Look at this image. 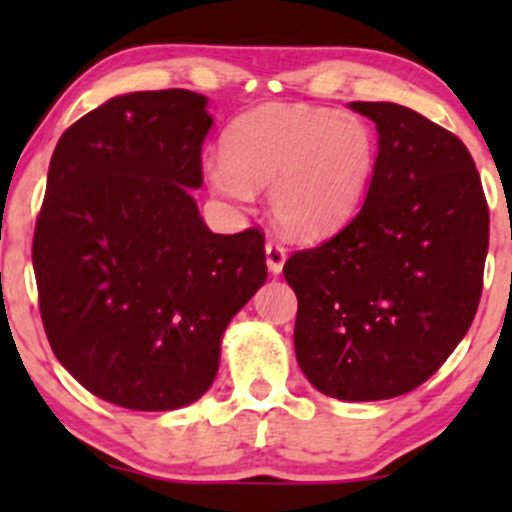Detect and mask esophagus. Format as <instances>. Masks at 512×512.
<instances>
[{"mask_svg": "<svg viewBox=\"0 0 512 512\" xmlns=\"http://www.w3.org/2000/svg\"><path fill=\"white\" fill-rule=\"evenodd\" d=\"M264 255H267L269 272L281 274V269H284V262H286V250L281 248L279 243H274V240H267V245H264Z\"/></svg>", "mask_w": 512, "mask_h": 512, "instance_id": "obj_1", "label": "esophagus"}]
</instances>
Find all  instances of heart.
<instances>
[{"instance_id":"obj_1","label":"heart","mask_w":512,"mask_h":512,"mask_svg":"<svg viewBox=\"0 0 512 512\" xmlns=\"http://www.w3.org/2000/svg\"><path fill=\"white\" fill-rule=\"evenodd\" d=\"M378 161V144L361 117L305 105H260L238 115L221 139V156L204 158L216 195L245 204L269 190L276 226L296 240H322L361 207Z\"/></svg>"}]
</instances>
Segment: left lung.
<instances>
[{"instance_id": "1", "label": "left lung", "mask_w": 512, "mask_h": 512, "mask_svg": "<svg viewBox=\"0 0 512 512\" xmlns=\"http://www.w3.org/2000/svg\"><path fill=\"white\" fill-rule=\"evenodd\" d=\"M378 129L366 202L320 248L293 252L298 366L322 395L375 402L426 383L477 315L489 207L455 134L397 103H349Z\"/></svg>"}]
</instances>
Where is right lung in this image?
Instances as JSON below:
<instances>
[{"instance_id":"right-lung-1","label":"right lung","mask_w":512,"mask_h":512,"mask_svg":"<svg viewBox=\"0 0 512 512\" xmlns=\"http://www.w3.org/2000/svg\"><path fill=\"white\" fill-rule=\"evenodd\" d=\"M207 103L185 88L115 96L50 158L33 236L45 334L57 361L117 407L197 402L228 322L267 281L262 233H211L192 197Z\"/></svg>"}]
</instances>
